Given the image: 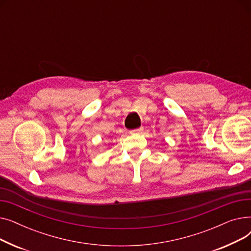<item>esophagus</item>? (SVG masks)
Instances as JSON below:
<instances>
[{
	"mask_svg": "<svg viewBox=\"0 0 251 251\" xmlns=\"http://www.w3.org/2000/svg\"><path fill=\"white\" fill-rule=\"evenodd\" d=\"M142 128H137V129H134V130H131L130 131V134L132 135H135V134H140L142 132Z\"/></svg>",
	"mask_w": 251,
	"mask_h": 251,
	"instance_id": "1",
	"label": "esophagus"
}]
</instances>
